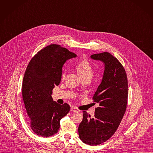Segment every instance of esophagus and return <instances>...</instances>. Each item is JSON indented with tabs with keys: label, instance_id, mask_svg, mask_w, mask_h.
Returning a JSON list of instances; mask_svg holds the SVG:
<instances>
[{
	"label": "esophagus",
	"instance_id": "obj_1",
	"mask_svg": "<svg viewBox=\"0 0 153 153\" xmlns=\"http://www.w3.org/2000/svg\"><path fill=\"white\" fill-rule=\"evenodd\" d=\"M71 111H73V112H78L79 111V110L75 106H72L71 108Z\"/></svg>",
	"mask_w": 153,
	"mask_h": 153
}]
</instances>
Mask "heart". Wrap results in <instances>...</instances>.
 Masks as SVG:
<instances>
[{
	"label": "heart",
	"instance_id": "obj_1",
	"mask_svg": "<svg viewBox=\"0 0 153 153\" xmlns=\"http://www.w3.org/2000/svg\"><path fill=\"white\" fill-rule=\"evenodd\" d=\"M76 69L79 75L82 79L85 77H91L93 75V69L91 65L88 62V61L86 59H83L79 61L76 65ZM67 73L66 69H64L61 75V79L64 80L66 77Z\"/></svg>",
	"mask_w": 153,
	"mask_h": 153
}]
</instances>
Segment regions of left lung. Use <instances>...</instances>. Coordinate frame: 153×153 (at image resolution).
I'll use <instances>...</instances> for the list:
<instances>
[{
	"instance_id": "1",
	"label": "left lung",
	"mask_w": 153,
	"mask_h": 153,
	"mask_svg": "<svg viewBox=\"0 0 153 153\" xmlns=\"http://www.w3.org/2000/svg\"><path fill=\"white\" fill-rule=\"evenodd\" d=\"M90 57L103 62L105 69L101 83L93 97L94 102L99 104L95 116L91 118L83 111L78 131L84 143L97 146L109 140L120 125L127 108L128 81L124 66L111 53L103 52Z\"/></svg>"
}]
</instances>
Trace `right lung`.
Here are the masks:
<instances>
[{
  "instance_id": "right-lung-1",
  "label": "right lung",
  "mask_w": 153,
  "mask_h": 153,
  "mask_svg": "<svg viewBox=\"0 0 153 153\" xmlns=\"http://www.w3.org/2000/svg\"><path fill=\"white\" fill-rule=\"evenodd\" d=\"M76 56L59 45L51 44L39 51L26 68L22 95L30 127L39 136L56 134L60 120L70 111L68 104L61 105L51 95L55 85L60 83L64 63Z\"/></svg>"
}]
</instances>
